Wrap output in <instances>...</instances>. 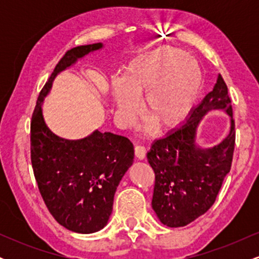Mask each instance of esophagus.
Listing matches in <instances>:
<instances>
[{
    "instance_id": "1",
    "label": "esophagus",
    "mask_w": 259,
    "mask_h": 259,
    "mask_svg": "<svg viewBox=\"0 0 259 259\" xmlns=\"http://www.w3.org/2000/svg\"><path fill=\"white\" fill-rule=\"evenodd\" d=\"M146 156V148L144 146H135V157L140 160H142Z\"/></svg>"
}]
</instances>
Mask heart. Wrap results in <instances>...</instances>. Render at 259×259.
Masks as SVG:
<instances>
[{
	"instance_id": "heart-1",
	"label": "heart",
	"mask_w": 259,
	"mask_h": 259,
	"mask_svg": "<svg viewBox=\"0 0 259 259\" xmlns=\"http://www.w3.org/2000/svg\"><path fill=\"white\" fill-rule=\"evenodd\" d=\"M203 85L198 65L177 49L157 50L130 61L121 79L112 81L113 97L121 120L139 118L144 95V113L157 129L179 125L192 111Z\"/></svg>"
}]
</instances>
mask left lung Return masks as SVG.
Wrapping results in <instances>:
<instances>
[{"label":"left lung","mask_w":259,"mask_h":259,"mask_svg":"<svg viewBox=\"0 0 259 259\" xmlns=\"http://www.w3.org/2000/svg\"><path fill=\"white\" fill-rule=\"evenodd\" d=\"M223 110L229 115L228 135L213 148L197 144V132L204 115ZM235 145V123L228 88L222 75L213 91L190 112L186 121L153 142L147 152L154 183L152 208L169 228L185 227L214 203L223 180L230 171Z\"/></svg>","instance_id":"1"}]
</instances>
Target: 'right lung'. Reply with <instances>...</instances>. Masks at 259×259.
Segmentation results:
<instances>
[{
    "instance_id": "1",
    "label": "right lung",
    "mask_w": 259,
    "mask_h": 259,
    "mask_svg": "<svg viewBox=\"0 0 259 259\" xmlns=\"http://www.w3.org/2000/svg\"><path fill=\"white\" fill-rule=\"evenodd\" d=\"M102 49L99 42L65 53L38 95L31 118V163L40 194L56 221L79 234L107 225L117 187L134 162V146L125 136L97 129L84 139L61 138L47 126L42 105L59 73Z\"/></svg>"
}]
</instances>
